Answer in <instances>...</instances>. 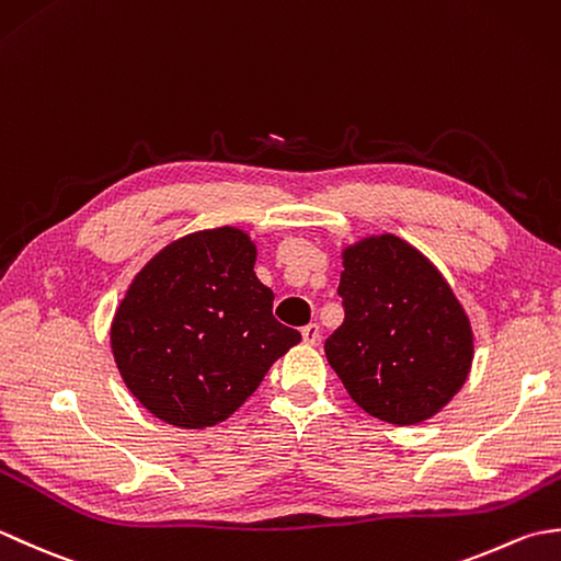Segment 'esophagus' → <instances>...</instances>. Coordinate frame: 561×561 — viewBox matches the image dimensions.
<instances>
[{
    "label": "esophagus",
    "instance_id": "obj_1",
    "mask_svg": "<svg viewBox=\"0 0 561 561\" xmlns=\"http://www.w3.org/2000/svg\"><path fill=\"white\" fill-rule=\"evenodd\" d=\"M301 337L306 344H318L320 340V325L318 323H308L306 328H301Z\"/></svg>",
    "mask_w": 561,
    "mask_h": 561
}]
</instances>
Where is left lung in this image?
Wrapping results in <instances>:
<instances>
[{"label":"left lung","instance_id":"8db88e82","mask_svg":"<svg viewBox=\"0 0 561 561\" xmlns=\"http://www.w3.org/2000/svg\"><path fill=\"white\" fill-rule=\"evenodd\" d=\"M344 323L325 340L352 400L390 424H416L456 396L472 364V330L446 279L398 236L344 253Z\"/></svg>","mask_w":561,"mask_h":561}]
</instances>
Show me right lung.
<instances>
[{
  "instance_id": "add662e5",
  "label": "right lung",
  "mask_w": 561,
  "mask_h": 561,
  "mask_svg": "<svg viewBox=\"0 0 561 561\" xmlns=\"http://www.w3.org/2000/svg\"><path fill=\"white\" fill-rule=\"evenodd\" d=\"M255 245L224 226L171 243L137 274L113 320L115 364L145 408L183 428L211 426L253 396L299 330L272 316Z\"/></svg>"
}]
</instances>
